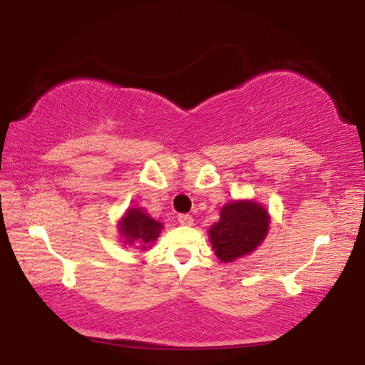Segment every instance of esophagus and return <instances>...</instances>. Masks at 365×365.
Wrapping results in <instances>:
<instances>
[{"instance_id":"1","label":"esophagus","mask_w":365,"mask_h":365,"mask_svg":"<svg viewBox=\"0 0 365 365\" xmlns=\"http://www.w3.org/2000/svg\"><path fill=\"white\" fill-rule=\"evenodd\" d=\"M178 222H180L182 225H191L193 224V217H191L190 214H180L178 215Z\"/></svg>"}]
</instances>
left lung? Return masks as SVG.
Instances as JSON below:
<instances>
[{
  "label": "left lung",
  "mask_w": 365,
  "mask_h": 365,
  "mask_svg": "<svg viewBox=\"0 0 365 365\" xmlns=\"http://www.w3.org/2000/svg\"><path fill=\"white\" fill-rule=\"evenodd\" d=\"M269 230V214L255 201H235L222 207L220 220L209 230L215 256L230 262L255 251Z\"/></svg>",
  "instance_id": "8db88e82"
}]
</instances>
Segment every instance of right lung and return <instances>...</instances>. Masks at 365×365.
<instances>
[{
    "mask_svg": "<svg viewBox=\"0 0 365 365\" xmlns=\"http://www.w3.org/2000/svg\"><path fill=\"white\" fill-rule=\"evenodd\" d=\"M119 228L122 237H125L128 243L141 245V248H146V245L153 243L154 240L158 238L163 224L150 217V215L145 214L141 209L133 207L128 209L125 217L120 222Z\"/></svg>",
    "mask_w": 365,
    "mask_h": 365,
    "instance_id": "add662e5",
    "label": "right lung"
}]
</instances>
